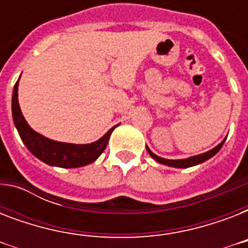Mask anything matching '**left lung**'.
<instances>
[{
	"mask_svg": "<svg viewBox=\"0 0 248 248\" xmlns=\"http://www.w3.org/2000/svg\"><path fill=\"white\" fill-rule=\"evenodd\" d=\"M224 141H225V139H224L223 141H221V143L217 145V147H215L214 149H211V151L206 152V153H202V155H193V157H189V158H185V159H166V158H162V157L155 155V153H153V152H152L148 147H147V151H148V153L151 155L152 158L155 159L157 162L162 163V165L171 166V167H179V169H186V167H192V166L200 165V163L204 162V161H207V159H210L211 157H214V155H215L216 153L220 151V149H221Z\"/></svg>",
	"mask_w": 248,
	"mask_h": 248,
	"instance_id": "8db88e82",
	"label": "left lung"
}]
</instances>
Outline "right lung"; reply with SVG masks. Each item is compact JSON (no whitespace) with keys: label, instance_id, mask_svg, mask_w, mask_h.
<instances>
[{"label":"right lung","instance_id":"add662e5","mask_svg":"<svg viewBox=\"0 0 248 248\" xmlns=\"http://www.w3.org/2000/svg\"><path fill=\"white\" fill-rule=\"evenodd\" d=\"M17 86H19V79L14 86L13 103H11L14 124L25 147L28 148V151L34 157L50 166H58L63 169H76L93 163L104 152L110 134L116 126L110 128L103 138L91 144L62 143V141L48 139L34 131L25 121L24 116L21 114L19 100H17Z\"/></svg>","mask_w":248,"mask_h":248}]
</instances>
